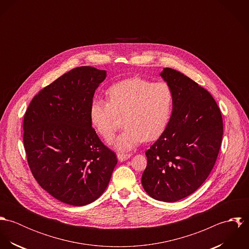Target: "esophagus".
Wrapping results in <instances>:
<instances>
[{
    "instance_id": "34e87169",
    "label": "esophagus",
    "mask_w": 249,
    "mask_h": 249,
    "mask_svg": "<svg viewBox=\"0 0 249 249\" xmlns=\"http://www.w3.org/2000/svg\"><path fill=\"white\" fill-rule=\"evenodd\" d=\"M130 156H131L130 153H121V152H119V153L117 154V157H118L119 161H121V162L127 160Z\"/></svg>"
}]
</instances>
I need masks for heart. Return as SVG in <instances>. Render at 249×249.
<instances>
[{
	"mask_svg": "<svg viewBox=\"0 0 249 249\" xmlns=\"http://www.w3.org/2000/svg\"><path fill=\"white\" fill-rule=\"evenodd\" d=\"M108 98L109 102L101 99L92 102L90 122L105 140L110 141L124 118L126 127L115 142L121 149L159 138L169 124L175 100L169 83L141 77L113 84L108 90Z\"/></svg>",
	"mask_w": 249,
	"mask_h": 249,
	"instance_id": "obj_1",
	"label": "heart"
}]
</instances>
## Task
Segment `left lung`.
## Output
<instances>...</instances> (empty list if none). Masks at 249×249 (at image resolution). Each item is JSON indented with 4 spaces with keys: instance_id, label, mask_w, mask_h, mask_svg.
Instances as JSON below:
<instances>
[{
    "instance_id": "left-lung-1",
    "label": "left lung",
    "mask_w": 249,
    "mask_h": 249,
    "mask_svg": "<svg viewBox=\"0 0 249 249\" xmlns=\"http://www.w3.org/2000/svg\"><path fill=\"white\" fill-rule=\"evenodd\" d=\"M160 75L174 91V107L164 133L145 151L144 191L154 199L175 202L195 191L213 170L223 123L212 95L180 71L165 68Z\"/></svg>"
}]
</instances>
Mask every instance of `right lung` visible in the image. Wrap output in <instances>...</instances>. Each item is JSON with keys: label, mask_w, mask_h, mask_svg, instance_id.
<instances>
[{"label": "right lung", "mask_w": 249, "mask_h": 249, "mask_svg": "<svg viewBox=\"0 0 249 249\" xmlns=\"http://www.w3.org/2000/svg\"><path fill=\"white\" fill-rule=\"evenodd\" d=\"M106 77L94 67L74 68L43 88L25 113L23 140L33 176L72 206L98 199L118 162L90 122L95 91Z\"/></svg>", "instance_id": "1"}]
</instances>
